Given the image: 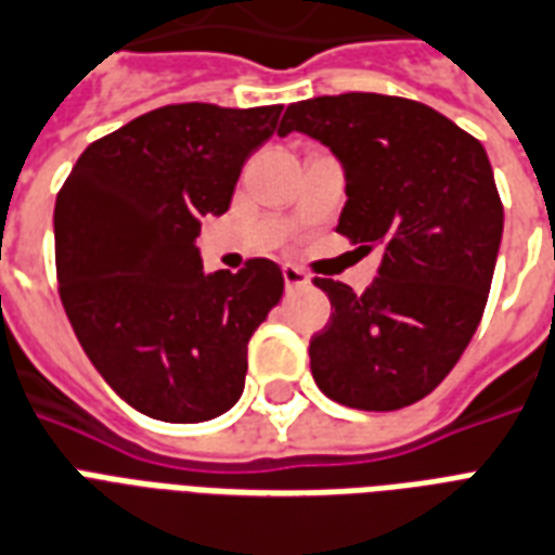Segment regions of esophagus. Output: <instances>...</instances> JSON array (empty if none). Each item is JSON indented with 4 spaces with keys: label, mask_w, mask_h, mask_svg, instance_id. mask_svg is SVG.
Returning a JSON list of instances; mask_svg holds the SVG:
<instances>
[{
    "label": "esophagus",
    "mask_w": 555,
    "mask_h": 555,
    "mask_svg": "<svg viewBox=\"0 0 555 555\" xmlns=\"http://www.w3.org/2000/svg\"><path fill=\"white\" fill-rule=\"evenodd\" d=\"M283 283H286V289L295 292V289H307L309 283V274L300 272L298 266H283Z\"/></svg>",
    "instance_id": "34e87169"
}]
</instances>
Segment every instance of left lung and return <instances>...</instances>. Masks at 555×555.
Masks as SVG:
<instances>
[{"label":"left lung","instance_id":"obj_1","mask_svg":"<svg viewBox=\"0 0 555 555\" xmlns=\"http://www.w3.org/2000/svg\"><path fill=\"white\" fill-rule=\"evenodd\" d=\"M289 132L345 167L338 234L382 248L362 295L315 278L336 312L309 341L312 376L347 408L411 405L449 376L487 307L504 234L487 150L431 106L373 92L292 103L278 135Z\"/></svg>","mask_w":555,"mask_h":555}]
</instances>
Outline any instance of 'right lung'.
Instances as JSON below:
<instances>
[{"label": "right lung", "instance_id": "right-lung-1", "mask_svg": "<svg viewBox=\"0 0 555 555\" xmlns=\"http://www.w3.org/2000/svg\"><path fill=\"white\" fill-rule=\"evenodd\" d=\"M283 106L173 103L83 150L54 205L60 300L106 385L162 423H205L243 393L248 338L281 266L202 272V217L225 214Z\"/></svg>", "mask_w": 555, "mask_h": 555}]
</instances>
